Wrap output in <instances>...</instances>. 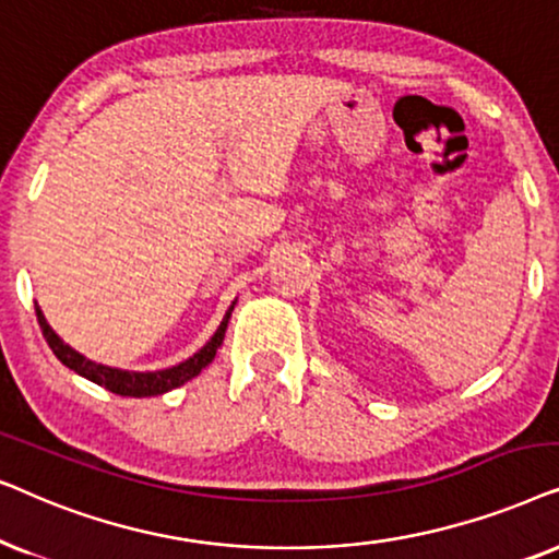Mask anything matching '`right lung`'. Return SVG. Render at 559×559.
Listing matches in <instances>:
<instances>
[{
	"label": "right lung",
	"mask_w": 559,
	"mask_h": 559,
	"mask_svg": "<svg viewBox=\"0 0 559 559\" xmlns=\"http://www.w3.org/2000/svg\"><path fill=\"white\" fill-rule=\"evenodd\" d=\"M235 304L237 301H233V307L227 309L225 319H222L217 332L212 334L210 342H206L202 349H197L189 360L178 362V366L163 368V370H145V373H140V370H122V368L102 366V362L88 360L86 355H81L79 349L66 345V342L58 337V334L53 332V326L48 324L46 314L40 311V307H35V314H37V324H40L43 337H46L48 347L53 349V355L63 362L66 368H71L73 373L84 376L86 381L102 385V389L117 393V396L147 399V396H160V393L178 389V385L191 381L193 376H199L206 366H210V362L214 360V355H217V349L222 347V342H225V332H227L229 317H233Z\"/></svg>",
	"instance_id": "obj_1"
}]
</instances>
